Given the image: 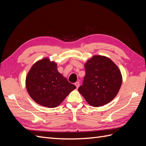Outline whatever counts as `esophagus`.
<instances>
[{
    "mask_svg": "<svg viewBox=\"0 0 146 146\" xmlns=\"http://www.w3.org/2000/svg\"><path fill=\"white\" fill-rule=\"evenodd\" d=\"M75 85L76 86L77 88H78L79 87V86H80V83H79V82H77L75 83Z\"/></svg>",
    "mask_w": 146,
    "mask_h": 146,
    "instance_id": "34e87169",
    "label": "esophagus"
}]
</instances>
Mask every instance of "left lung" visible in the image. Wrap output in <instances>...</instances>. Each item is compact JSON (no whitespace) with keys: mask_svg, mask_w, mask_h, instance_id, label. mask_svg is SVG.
Here are the masks:
<instances>
[{"mask_svg":"<svg viewBox=\"0 0 146 146\" xmlns=\"http://www.w3.org/2000/svg\"><path fill=\"white\" fill-rule=\"evenodd\" d=\"M85 76L78 91L92 107H101L117 94L122 78L117 66L109 58L95 55L85 64Z\"/></svg>","mask_w":146,"mask_h":146,"instance_id":"obj_1","label":"left lung"}]
</instances>
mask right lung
I'll list each match as a JSON object with an SVG mask.
<instances>
[{"instance_id":"right-lung-1","label":"right lung","mask_w":146,"mask_h":146,"mask_svg":"<svg viewBox=\"0 0 146 146\" xmlns=\"http://www.w3.org/2000/svg\"><path fill=\"white\" fill-rule=\"evenodd\" d=\"M29 95L37 104L55 108L76 86L69 83L57 70V65L48 58L35 63L26 77Z\"/></svg>"}]
</instances>
